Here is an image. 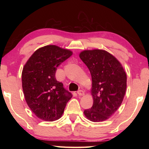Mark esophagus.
Returning a JSON list of instances; mask_svg holds the SVG:
<instances>
[{"mask_svg": "<svg viewBox=\"0 0 149 149\" xmlns=\"http://www.w3.org/2000/svg\"><path fill=\"white\" fill-rule=\"evenodd\" d=\"M77 94L79 96H84L85 95V93L83 90H79L77 91Z\"/></svg>", "mask_w": 149, "mask_h": 149, "instance_id": "34e87169", "label": "esophagus"}]
</instances>
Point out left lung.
I'll list each match as a JSON object with an SVG mask.
<instances>
[{
  "instance_id": "left-lung-1",
  "label": "left lung",
  "mask_w": 149,
  "mask_h": 149,
  "mask_svg": "<svg viewBox=\"0 0 149 149\" xmlns=\"http://www.w3.org/2000/svg\"><path fill=\"white\" fill-rule=\"evenodd\" d=\"M79 58L89 68L92 78L93 104L91 108L84 110V115L91 122H103L122 104L127 75L119 60L104 50H83Z\"/></svg>"
}]
</instances>
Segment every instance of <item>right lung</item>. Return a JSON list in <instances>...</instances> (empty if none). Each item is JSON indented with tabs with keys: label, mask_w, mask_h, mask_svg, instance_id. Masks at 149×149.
<instances>
[{
	"label": "right lung",
	"mask_w": 149,
	"mask_h": 149,
	"mask_svg": "<svg viewBox=\"0 0 149 149\" xmlns=\"http://www.w3.org/2000/svg\"><path fill=\"white\" fill-rule=\"evenodd\" d=\"M72 50L56 45H47L35 50L22 70L25 99L39 119L47 122L60 119L71 93L55 77L56 68L71 56Z\"/></svg>",
	"instance_id": "1"
}]
</instances>
